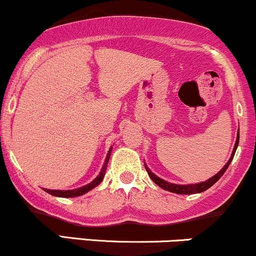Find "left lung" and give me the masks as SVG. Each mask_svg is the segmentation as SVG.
<instances>
[{"mask_svg": "<svg viewBox=\"0 0 256 256\" xmlns=\"http://www.w3.org/2000/svg\"><path fill=\"white\" fill-rule=\"evenodd\" d=\"M238 142H240V130H238V132H237V138H236V143H234V150H232L231 156H230V158H228V162H226V165L222 167V168L220 170V171L216 173V174H214L212 178L207 179L206 182H201V183H198V184L180 185V184L170 183V182L164 180L162 178L158 177L156 174H154V173H152L150 170L148 168V166L146 165V162H144V167H146V172H148L149 177L152 178V180L154 182V183L156 185H158L160 188H162L164 190H167V192H174V194H180V195H192V194L204 192L207 189H210V188L212 186L213 184H216V182H218L219 179L222 178V176L224 174L226 170H228V167L230 166L232 158H234V152H236L237 146H238Z\"/></svg>", "mask_w": 256, "mask_h": 256, "instance_id": "1", "label": "left lung"}]
</instances>
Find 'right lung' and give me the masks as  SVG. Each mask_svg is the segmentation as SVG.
Instances as JSON below:
<instances>
[{
  "label": "right lung",
  "mask_w": 256,
  "mask_h": 256,
  "mask_svg": "<svg viewBox=\"0 0 256 256\" xmlns=\"http://www.w3.org/2000/svg\"><path fill=\"white\" fill-rule=\"evenodd\" d=\"M110 152H112V146H110V152H108L107 156H106L104 164V166H102L101 171H100V174L95 179H94L92 182H90L89 184L84 185V186H82V188H78V189H73V190H50V189H43V190L48 194H50V195H52V196H56V198H77V196L84 195V194H86L88 192H90V190H92L94 188L98 186V185L101 183L102 180H104V177L106 174V170H107L108 161H110Z\"/></svg>",
  "instance_id": "1"
}]
</instances>
